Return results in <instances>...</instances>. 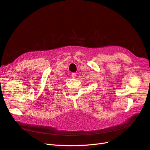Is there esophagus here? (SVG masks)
<instances>
[{
	"label": "esophagus",
	"instance_id": "esophagus-1",
	"mask_svg": "<svg viewBox=\"0 0 150 150\" xmlns=\"http://www.w3.org/2000/svg\"><path fill=\"white\" fill-rule=\"evenodd\" d=\"M76 76V74L75 73V72H73V73L71 74V77L72 78H75Z\"/></svg>",
	"mask_w": 150,
	"mask_h": 150
}]
</instances>
